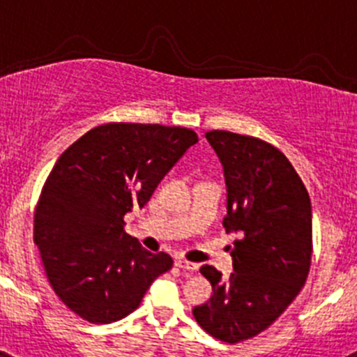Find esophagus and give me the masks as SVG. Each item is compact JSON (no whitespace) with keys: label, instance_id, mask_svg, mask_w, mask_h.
<instances>
[{"label":"esophagus","instance_id":"1","mask_svg":"<svg viewBox=\"0 0 357 357\" xmlns=\"http://www.w3.org/2000/svg\"><path fill=\"white\" fill-rule=\"evenodd\" d=\"M176 266L185 272H197V268H199V265H197V263L186 261V259H178V261H176Z\"/></svg>","mask_w":357,"mask_h":357}]
</instances>
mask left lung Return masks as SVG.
<instances>
[{"label":"left lung","instance_id":"1","mask_svg":"<svg viewBox=\"0 0 357 357\" xmlns=\"http://www.w3.org/2000/svg\"><path fill=\"white\" fill-rule=\"evenodd\" d=\"M206 139L223 165L227 231L234 242V272L214 266L200 274L213 286L209 302L193 309L197 323L221 342L237 344L271 326L305 284L312 258V207L291 162L251 136L211 130Z\"/></svg>","mask_w":357,"mask_h":357}]
</instances>
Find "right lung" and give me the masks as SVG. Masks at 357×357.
Wrapping results in <instances>:
<instances>
[{
    "label": "right lung",
    "mask_w": 357,
    "mask_h": 357,
    "mask_svg": "<svg viewBox=\"0 0 357 357\" xmlns=\"http://www.w3.org/2000/svg\"><path fill=\"white\" fill-rule=\"evenodd\" d=\"M197 141L185 127L106 123L55 162L34 213V242L55 295L82 319L108 324L129 316L171 271V256L146 251L123 230V216L150 200Z\"/></svg>",
    "instance_id": "right-lung-1"
}]
</instances>
